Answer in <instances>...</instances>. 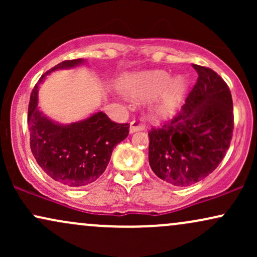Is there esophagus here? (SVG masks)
Instances as JSON below:
<instances>
[{
    "instance_id": "obj_1",
    "label": "esophagus",
    "mask_w": 257,
    "mask_h": 257,
    "mask_svg": "<svg viewBox=\"0 0 257 257\" xmlns=\"http://www.w3.org/2000/svg\"><path fill=\"white\" fill-rule=\"evenodd\" d=\"M145 126H146L145 125V119H144V118L134 119L131 123V132L135 133V132H139V131H144V129H145Z\"/></svg>"
}]
</instances>
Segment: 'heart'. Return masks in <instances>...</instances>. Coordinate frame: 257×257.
Here are the masks:
<instances>
[{
  "label": "heart",
  "mask_w": 257,
  "mask_h": 257,
  "mask_svg": "<svg viewBox=\"0 0 257 257\" xmlns=\"http://www.w3.org/2000/svg\"><path fill=\"white\" fill-rule=\"evenodd\" d=\"M123 90L133 99H152L159 95L156 112L172 114L184 98L187 82L182 76L172 78L166 71H149L129 75L122 79Z\"/></svg>",
  "instance_id": "obj_1"
}]
</instances>
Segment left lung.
Listing matches in <instances>:
<instances>
[{
	"label": "left lung",
	"instance_id": "1",
	"mask_svg": "<svg viewBox=\"0 0 257 257\" xmlns=\"http://www.w3.org/2000/svg\"><path fill=\"white\" fill-rule=\"evenodd\" d=\"M198 73L185 105L172 119L149 132V161L168 184L186 187L219 167L234 128L232 95L211 69L192 65Z\"/></svg>",
	"mask_w": 257,
	"mask_h": 257
}]
</instances>
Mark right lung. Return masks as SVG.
<instances>
[{
	"label": "right lung",
	"mask_w": 257,
	"mask_h": 257,
	"mask_svg": "<svg viewBox=\"0 0 257 257\" xmlns=\"http://www.w3.org/2000/svg\"><path fill=\"white\" fill-rule=\"evenodd\" d=\"M81 63V59L65 60L51 71ZM51 71L42 75L31 91L28 111L31 152L53 180L67 187H81L105 172L113 147L128 137L129 124L112 122L104 112L69 125L44 117L37 108V88Z\"/></svg>",
	"instance_id": "obj_1"
}]
</instances>
